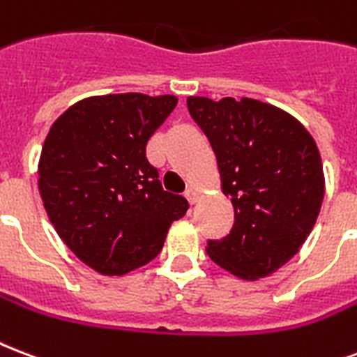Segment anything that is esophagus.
<instances>
[{"mask_svg":"<svg viewBox=\"0 0 357 357\" xmlns=\"http://www.w3.org/2000/svg\"><path fill=\"white\" fill-rule=\"evenodd\" d=\"M185 198H187L190 204H195L198 200V190L195 189V187H189V189L185 190Z\"/></svg>","mask_w":357,"mask_h":357,"instance_id":"34e87169","label":"esophagus"}]
</instances>
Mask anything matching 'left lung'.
Masks as SVG:
<instances>
[{"mask_svg":"<svg viewBox=\"0 0 357 357\" xmlns=\"http://www.w3.org/2000/svg\"><path fill=\"white\" fill-rule=\"evenodd\" d=\"M187 108L208 136L232 198L234 227L208 239V255L241 277H266L305 243L324 198V172L312 136L298 119L255 99L189 97Z\"/></svg>","mask_w":357,"mask_h":357,"instance_id":"obj_1","label":"left lung"}]
</instances>
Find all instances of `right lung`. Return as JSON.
I'll list each match as a JSON object with an SVG mask.
<instances>
[{"instance_id":"1","label":"right lung","mask_w":357,"mask_h":357,"mask_svg":"<svg viewBox=\"0 0 357 357\" xmlns=\"http://www.w3.org/2000/svg\"><path fill=\"white\" fill-rule=\"evenodd\" d=\"M178 97L118 93L78 100L46 136L39 190L63 243L102 275L153 260L170 225L189 209L162 189L146 155Z\"/></svg>"}]
</instances>
